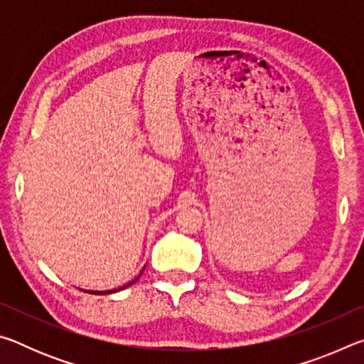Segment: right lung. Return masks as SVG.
Here are the masks:
<instances>
[{"instance_id": "1", "label": "right lung", "mask_w": 364, "mask_h": 364, "mask_svg": "<svg viewBox=\"0 0 364 364\" xmlns=\"http://www.w3.org/2000/svg\"><path fill=\"white\" fill-rule=\"evenodd\" d=\"M143 271H144V268L141 269V273H139V276L143 274ZM139 276L136 279H133L132 282H128V284H125V286H122V287H119V289H110V291H85V292H88V294H95V295H106V294H114V292H119V291H123V289H127L128 286H132V284H134V282H136L138 279H139Z\"/></svg>"}]
</instances>
